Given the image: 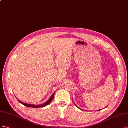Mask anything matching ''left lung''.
Here are the masks:
<instances>
[{
	"label": "left lung",
	"mask_w": 128,
	"mask_h": 128,
	"mask_svg": "<svg viewBox=\"0 0 128 128\" xmlns=\"http://www.w3.org/2000/svg\"><path fill=\"white\" fill-rule=\"evenodd\" d=\"M75 105H76V104H75Z\"/></svg>",
	"instance_id": "obj_1"
}]
</instances>
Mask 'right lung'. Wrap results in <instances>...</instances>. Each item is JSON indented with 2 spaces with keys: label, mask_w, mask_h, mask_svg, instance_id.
I'll use <instances>...</instances> for the list:
<instances>
[{
  "label": "right lung",
  "mask_w": 128,
  "mask_h": 128,
  "mask_svg": "<svg viewBox=\"0 0 128 128\" xmlns=\"http://www.w3.org/2000/svg\"><path fill=\"white\" fill-rule=\"evenodd\" d=\"M54 92L53 93V94L52 96H51L50 98L46 102H45L44 104H39V105H34V104H25V103H24V102H22L21 101H19L18 99H17L18 100V101L21 104H22L23 105L25 106L26 107H34V108H40V107H44V106H46V105H48L50 104V102L51 101H52V100L53 99V98L54 97Z\"/></svg>",
  "instance_id": "obj_1"
}]
</instances>
